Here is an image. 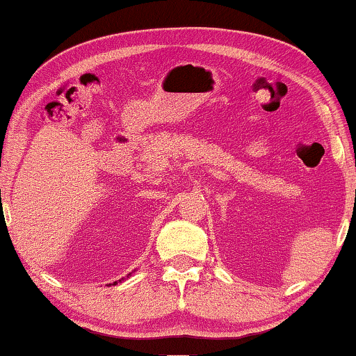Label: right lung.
Instances as JSON below:
<instances>
[{"label":"right lung","mask_w":356,"mask_h":356,"mask_svg":"<svg viewBox=\"0 0 356 356\" xmlns=\"http://www.w3.org/2000/svg\"><path fill=\"white\" fill-rule=\"evenodd\" d=\"M130 275V274H129ZM129 275H127V277H129ZM122 280H124V277H122ZM122 280H118V282H122ZM117 282H113V285H115ZM108 285H111V284H108Z\"/></svg>","instance_id":"add662e5"}]
</instances>
